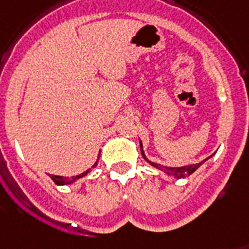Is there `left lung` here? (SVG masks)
Returning <instances> with one entry per match:
<instances>
[{
    "mask_svg": "<svg viewBox=\"0 0 249 249\" xmlns=\"http://www.w3.org/2000/svg\"><path fill=\"white\" fill-rule=\"evenodd\" d=\"M140 147H141V154H142L143 159L146 160L150 165H153L154 168H158V169H160L161 172H164L165 174H168V176H172V177H174V178H178V179H179V178H184V177L191 176V174L194 173V172H196V170L198 169V168H200V166L202 165V164L205 163L207 159H210V158L213 157V155H211V157L206 158V159L202 160V161H200V163H197V164H191V165L177 166V168H173V166H164V165H160V164L150 161V160L145 157V154H143L142 142H141V141H140Z\"/></svg>",
    "mask_w": 249,
    "mask_h": 249,
    "instance_id": "1",
    "label": "left lung"
}]
</instances>
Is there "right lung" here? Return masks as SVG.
<instances>
[{"mask_svg": "<svg viewBox=\"0 0 249 249\" xmlns=\"http://www.w3.org/2000/svg\"><path fill=\"white\" fill-rule=\"evenodd\" d=\"M98 161L99 160H96L95 163H94V165L90 168V169H88L86 172H84V173L79 174V176H73V177H62V176H53V174H48L49 177H51V179L54 182L55 184H58V186H65V184H71L73 183V182H76L77 179H80V178H83V177H85L86 174L90 173L91 172V169H94L96 166V164H98Z\"/></svg>", "mask_w": 249, "mask_h": 249, "instance_id": "1", "label": "right lung"}]
</instances>
